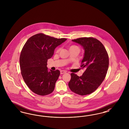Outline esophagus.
<instances>
[{
  "label": "esophagus",
  "instance_id": "34e87169",
  "mask_svg": "<svg viewBox=\"0 0 129 129\" xmlns=\"http://www.w3.org/2000/svg\"><path fill=\"white\" fill-rule=\"evenodd\" d=\"M66 72L65 71H60V74H64V73H65Z\"/></svg>",
  "mask_w": 129,
  "mask_h": 129
}]
</instances>
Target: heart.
Returning a JSON list of instances; mask_svg holds the SVG:
<instances>
[{"label": "heart", "mask_w": 129, "mask_h": 129, "mask_svg": "<svg viewBox=\"0 0 129 129\" xmlns=\"http://www.w3.org/2000/svg\"><path fill=\"white\" fill-rule=\"evenodd\" d=\"M76 46H71L70 47V48H71V47H75Z\"/></svg>", "instance_id": "1"}]
</instances>
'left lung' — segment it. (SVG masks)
I'll return each instance as SVG.
<instances>
[{"mask_svg":"<svg viewBox=\"0 0 129 129\" xmlns=\"http://www.w3.org/2000/svg\"><path fill=\"white\" fill-rule=\"evenodd\" d=\"M84 49L81 67L85 71L81 76L71 73L68 83L71 90L81 95L90 94L96 90L106 77L109 66L108 54L103 44L92 37L72 40Z\"/></svg>","mask_w":129,"mask_h":129,"instance_id":"left-lung-1","label":"left lung"}]
</instances>
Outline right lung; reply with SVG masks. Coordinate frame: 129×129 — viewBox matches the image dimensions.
I'll list each match as a JSON object with an SVG mask.
<instances>
[{
    "label": "right lung",
    "mask_w": 129,
    "mask_h": 129,
    "mask_svg": "<svg viewBox=\"0 0 129 129\" xmlns=\"http://www.w3.org/2000/svg\"><path fill=\"white\" fill-rule=\"evenodd\" d=\"M67 40L38 34L31 37L21 52V73L26 85L31 91L40 95L52 93L60 72L47 67V60L53 55L57 46Z\"/></svg>",
    "instance_id": "right-lung-1"
}]
</instances>
